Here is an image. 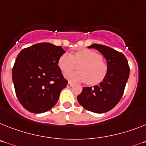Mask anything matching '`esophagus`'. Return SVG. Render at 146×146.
Returning <instances> with one entry per match:
<instances>
[{"mask_svg":"<svg viewBox=\"0 0 146 146\" xmlns=\"http://www.w3.org/2000/svg\"><path fill=\"white\" fill-rule=\"evenodd\" d=\"M73 85V83H71V82H68L67 83V88H70V87H72Z\"/></svg>","mask_w":146,"mask_h":146,"instance_id":"34e87169","label":"esophagus"}]
</instances>
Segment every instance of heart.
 I'll list each match as a JSON object with an SVG mask.
<instances>
[{
    "label": "heart",
    "instance_id": "heart-1",
    "mask_svg": "<svg viewBox=\"0 0 146 146\" xmlns=\"http://www.w3.org/2000/svg\"><path fill=\"white\" fill-rule=\"evenodd\" d=\"M58 64L64 73L76 69L79 66V71L66 73V78L74 82H87L90 85L102 82L108 71V64L103 62L102 56L88 49L79 50L74 56L68 52L64 53L60 56Z\"/></svg>",
    "mask_w": 146,
    "mask_h": 146
}]
</instances>
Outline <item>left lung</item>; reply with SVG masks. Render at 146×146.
I'll return each instance as SVG.
<instances>
[{"label":"left lung","instance_id":"obj_1","mask_svg":"<svg viewBox=\"0 0 146 146\" xmlns=\"http://www.w3.org/2000/svg\"><path fill=\"white\" fill-rule=\"evenodd\" d=\"M88 47L96 49L103 54L108 71L99 84L83 88L77 100L88 111L97 113L108 112L119 103L123 95L130 73L128 60L122 52L108 46L94 44Z\"/></svg>","mask_w":146,"mask_h":146}]
</instances>
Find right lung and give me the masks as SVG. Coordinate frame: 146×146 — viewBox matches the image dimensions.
<instances>
[{"label":"right lung","instance_id":"1","mask_svg":"<svg viewBox=\"0 0 146 146\" xmlns=\"http://www.w3.org/2000/svg\"><path fill=\"white\" fill-rule=\"evenodd\" d=\"M65 51L50 43H39L24 48L17 56L13 81L18 101L26 110L40 113L49 111L58 102L67 86L58 66Z\"/></svg>","mask_w":146,"mask_h":146}]
</instances>
